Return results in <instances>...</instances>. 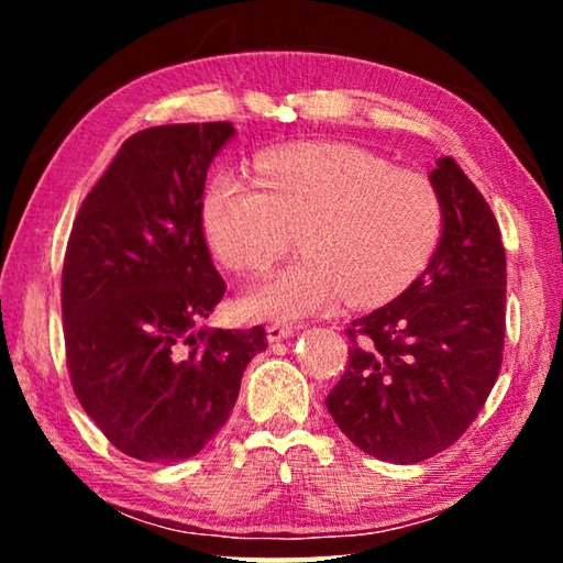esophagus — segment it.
<instances>
[{"instance_id":"1","label":"esophagus","mask_w":563,"mask_h":563,"mask_svg":"<svg viewBox=\"0 0 563 563\" xmlns=\"http://www.w3.org/2000/svg\"><path fill=\"white\" fill-rule=\"evenodd\" d=\"M268 340L271 342H280V340H288L292 335V325H285V322H273V325H268Z\"/></svg>"}]
</instances>
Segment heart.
Returning <instances> with one entry per match:
<instances>
[{"mask_svg": "<svg viewBox=\"0 0 563 563\" xmlns=\"http://www.w3.org/2000/svg\"><path fill=\"white\" fill-rule=\"evenodd\" d=\"M201 216L218 261L241 273L265 268L298 231L300 258L265 273L243 300L271 320L393 300L430 263L444 223L430 178L350 144L273 148L258 178L223 170Z\"/></svg>", "mask_w": 563, "mask_h": 563, "instance_id": "obj_1", "label": "heart"}]
</instances>
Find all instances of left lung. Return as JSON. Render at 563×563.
I'll return each instance as SVG.
<instances>
[{
  "label": "left lung",
  "instance_id": "8db88e82",
  "mask_svg": "<svg viewBox=\"0 0 563 563\" xmlns=\"http://www.w3.org/2000/svg\"><path fill=\"white\" fill-rule=\"evenodd\" d=\"M442 238L409 288L347 328L345 375L328 412L383 462L417 464L470 430L499 377L507 330V255L489 203L456 161L430 174Z\"/></svg>",
  "mask_w": 563,
  "mask_h": 563
}]
</instances>
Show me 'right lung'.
Listing matches in <instances>:
<instances>
[{
	"label": "right lung",
	"mask_w": 563,
	"mask_h": 563,
	"mask_svg": "<svg viewBox=\"0 0 563 563\" xmlns=\"http://www.w3.org/2000/svg\"><path fill=\"white\" fill-rule=\"evenodd\" d=\"M231 121L133 133L84 198L62 271L71 387L93 424L141 462L188 460L238 399L265 330H206L225 295L203 238V188Z\"/></svg>",
	"instance_id": "1"
}]
</instances>
